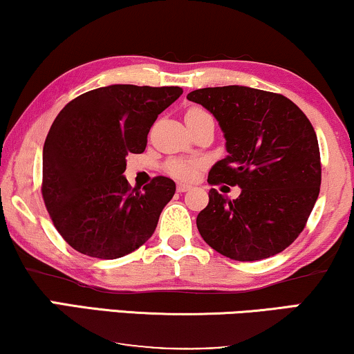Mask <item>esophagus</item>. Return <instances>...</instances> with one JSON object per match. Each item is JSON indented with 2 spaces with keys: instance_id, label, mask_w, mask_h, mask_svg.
<instances>
[{
  "instance_id": "34e87169",
  "label": "esophagus",
  "mask_w": 354,
  "mask_h": 354,
  "mask_svg": "<svg viewBox=\"0 0 354 354\" xmlns=\"http://www.w3.org/2000/svg\"><path fill=\"white\" fill-rule=\"evenodd\" d=\"M192 188V185H188V183H177V192H180V193H183V192H188Z\"/></svg>"
}]
</instances>
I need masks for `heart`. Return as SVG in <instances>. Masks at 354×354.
Returning a JSON list of instances; mask_svg holds the SVG:
<instances>
[{"mask_svg": "<svg viewBox=\"0 0 354 354\" xmlns=\"http://www.w3.org/2000/svg\"><path fill=\"white\" fill-rule=\"evenodd\" d=\"M192 111H200V109H190L188 113H192ZM198 169H200V162L195 161V159H171L166 164V171L167 174H171V176L177 177V178H182V180H190L196 176Z\"/></svg>", "mask_w": 354, "mask_h": 354, "instance_id": "b5f03b06", "label": "heart"}]
</instances>
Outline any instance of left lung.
I'll use <instances>...</instances> for the list:
<instances>
[{
    "label": "left lung",
    "mask_w": 354,
    "mask_h": 354,
    "mask_svg": "<svg viewBox=\"0 0 354 354\" xmlns=\"http://www.w3.org/2000/svg\"><path fill=\"white\" fill-rule=\"evenodd\" d=\"M187 98L214 115L227 156L211 167V185L240 187L236 200L209 190L196 217L203 240L235 261L270 258L301 234L321 190V154L311 122L283 95L229 85Z\"/></svg>",
    "instance_id": "obj_1"
}]
</instances>
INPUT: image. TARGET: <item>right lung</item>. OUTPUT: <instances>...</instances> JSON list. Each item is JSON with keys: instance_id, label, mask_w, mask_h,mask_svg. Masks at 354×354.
<instances>
[{"instance_id": "1", "label": "right lung", "mask_w": 354, "mask_h": 354, "mask_svg": "<svg viewBox=\"0 0 354 354\" xmlns=\"http://www.w3.org/2000/svg\"><path fill=\"white\" fill-rule=\"evenodd\" d=\"M180 86L109 85L67 103L43 147L41 193L62 239L82 254L115 259L140 248L156 229L176 183L154 177L132 188L130 153H143L148 132Z\"/></svg>"}]
</instances>
